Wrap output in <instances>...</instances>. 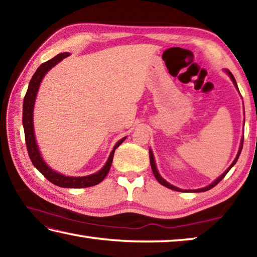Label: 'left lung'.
<instances>
[{"mask_svg": "<svg viewBox=\"0 0 257 257\" xmlns=\"http://www.w3.org/2000/svg\"><path fill=\"white\" fill-rule=\"evenodd\" d=\"M227 73L229 75V77L231 78V80H232V82H233V85L236 86V88L238 89V86H237V82H236V79H234V77L232 76V73L230 72L229 70H227ZM242 143H243V138L241 139V143H240V147H239V151H238V154H237V156H236V159H234V161L233 162L231 163V165H230V167L227 169V170H225L222 175H221L219 178H217L216 180H214L212 182L211 185H208V186H206V187H204V188H201V189H196V190H194V191H196V193H201V191H206V190H208V189H211V188H213V187L214 186H216L217 184H219V182L223 179V178L225 177V175H227V173L229 172V170L230 169H231L234 164H236V162H237V160H238V158H239V155H240V152H241V150H242ZM150 162H151V167H152V171H153V173H154V176H155V178H156V180H158L161 185L162 186H165L167 187V188H169V189H172V190H177V191H187V190H182V189H179V188H177V187H175V186H172V185H170L169 184V182H167L165 181L162 177L160 176V173L158 172V169H156V165H155V161H154V156H153V153H152V151L150 150Z\"/></svg>", "mask_w": 257, "mask_h": 257, "instance_id": "obj_1", "label": "left lung"}]
</instances>
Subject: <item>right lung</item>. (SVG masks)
Listing matches in <instances>:
<instances>
[{"label":"right lung","mask_w":257,"mask_h":257,"mask_svg":"<svg viewBox=\"0 0 257 257\" xmlns=\"http://www.w3.org/2000/svg\"><path fill=\"white\" fill-rule=\"evenodd\" d=\"M69 56V53H60L53 59H51L46 62L42 63L36 72L34 73L32 80L29 81V86L27 89V93L25 95L24 98V106H23V124L25 130V139H26V145H27V151L29 154V158L32 160L34 167L40 171L43 176H44L47 180L51 181L52 184H54L59 187H63V188H86V187H92L101 182L104 178L106 177L110 170L113 155H114V151L116 147H119L121 143H122L125 137L120 139L116 143L114 149L111 152L110 156H108L107 162L105 165L99 170L98 172L94 173V175L86 176V177H67L61 175V173L54 171L53 169H51L47 165L44 160H43L42 155L38 151V146L36 144V138H35L34 133V123H33V112H34V104L35 99H36V95L40 88L41 81L43 77L45 76V73L53 68L55 64H58L60 61L66 59Z\"/></svg>","instance_id":"obj_1"}]
</instances>
